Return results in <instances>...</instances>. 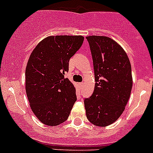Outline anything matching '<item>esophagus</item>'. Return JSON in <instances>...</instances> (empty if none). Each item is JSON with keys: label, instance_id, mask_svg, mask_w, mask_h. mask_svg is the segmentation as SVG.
I'll use <instances>...</instances> for the list:
<instances>
[{"label": "esophagus", "instance_id": "1", "mask_svg": "<svg viewBox=\"0 0 153 153\" xmlns=\"http://www.w3.org/2000/svg\"><path fill=\"white\" fill-rule=\"evenodd\" d=\"M78 85H79L80 86V87H82V86L83 85H84V83H83V82H81V83H78Z\"/></svg>", "mask_w": 153, "mask_h": 153}]
</instances>
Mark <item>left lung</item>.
<instances>
[{
	"mask_svg": "<svg viewBox=\"0 0 153 153\" xmlns=\"http://www.w3.org/2000/svg\"><path fill=\"white\" fill-rule=\"evenodd\" d=\"M95 72V89L84 100L87 119L92 124L106 126L124 112L132 86V69L127 55L112 38L86 37Z\"/></svg>",
	"mask_w": 153,
	"mask_h": 153,
	"instance_id": "obj_1",
	"label": "left lung"
}]
</instances>
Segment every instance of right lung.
<instances>
[{
    "label": "right lung",
    "instance_id": "obj_1",
    "mask_svg": "<svg viewBox=\"0 0 153 153\" xmlns=\"http://www.w3.org/2000/svg\"><path fill=\"white\" fill-rule=\"evenodd\" d=\"M81 35L49 36L33 49L26 68V92L35 116L48 126L67 120L76 101L75 88L64 75L84 42Z\"/></svg>",
    "mask_w": 153,
    "mask_h": 153
}]
</instances>
